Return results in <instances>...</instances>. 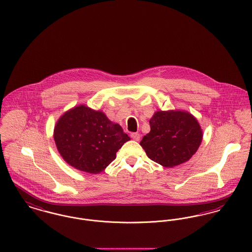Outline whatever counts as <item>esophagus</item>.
I'll use <instances>...</instances> for the list:
<instances>
[{"label": "esophagus", "instance_id": "1", "mask_svg": "<svg viewBox=\"0 0 252 252\" xmlns=\"http://www.w3.org/2000/svg\"><path fill=\"white\" fill-rule=\"evenodd\" d=\"M131 138L134 141H138L140 139V134L138 132H132L131 133Z\"/></svg>", "mask_w": 252, "mask_h": 252}]
</instances>
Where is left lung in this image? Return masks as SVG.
I'll list each match as a JSON object with an SVG mask.
<instances>
[{"mask_svg":"<svg viewBox=\"0 0 252 252\" xmlns=\"http://www.w3.org/2000/svg\"><path fill=\"white\" fill-rule=\"evenodd\" d=\"M151 132L140 145L148 158L172 168L190 158L202 141V130L196 119L183 111L157 112L150 120Z\"/></svg>","mask_w":252,"mask_h":252,"instance_id":"8db88e82","label":"left lung"}]
</instances>
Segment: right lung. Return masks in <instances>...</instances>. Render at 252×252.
<instances>
[{"label": "right lung", "mask_w": 252, "mask_h": 252, "mask_svg": "<svg viewBox=\"0 0 252 252\" xmlns=\"http://www.w3.org/2000/svg\"><path fill=\"white\" fill-rule=\"evenodd\" d=\"M54 139L67 163L89 173L102 172L130 140L119 124L84 105L66 112L57 122Z\"/></svg>", "instance_id": "1"}]
</instances>
